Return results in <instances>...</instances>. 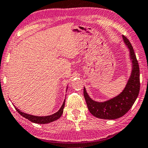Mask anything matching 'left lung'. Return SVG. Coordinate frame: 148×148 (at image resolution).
I'll use <instances>...</instances> for the list:
<instances>
[{
	"label": "left lung",
	"mask_w": 148,
	"mask_h": 148,
	"mask_svg": "<svg viewBox=\"0 0 148 148\" xmlns=\"http://www.w3.org/2000/svg\"><path fill=\"white\" fill-rule=\"evenodd\" d=\"M124 42L130 50L132 63V71L125 87L116 97L103 102H98L90 98L86 89H83V95L87 108L93 116L105 119H115L123 116L134 105L140 92V68L131 42L122 35Z\"/></svg>",
	"instance_id": "obj_1"
}]
</instances>
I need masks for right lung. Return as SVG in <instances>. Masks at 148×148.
Instances as JSON below:
<instances>
[{
  "instance_id": "1",
  "label": "right lung",
  "mask_w": 148,
  "mask_h": 148,
  "mask_svg": "<svg viewBox=\"0 0 148 148\" xmlns=\"http://www.w3.org/2000/svg\"><path fill=\"white\" fill-rule=\"evenodd\" d=\"M65 99L64 100L63 105H62V106L61 107V108H60V110L57 111V112H56L53 115H48V116H35V115H32L30 114H27V113H23L21 111L19 110L18 109H17L16 107H15V109L16 110L20 113L21 115H22V116L24 117L25 118L29 119V120H30L31 121L33 122V123H39V124H45V123H51V122L54 121L61 117L62 114H63V109L65 108Z\"/></svg>"
}]
</instances>
